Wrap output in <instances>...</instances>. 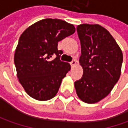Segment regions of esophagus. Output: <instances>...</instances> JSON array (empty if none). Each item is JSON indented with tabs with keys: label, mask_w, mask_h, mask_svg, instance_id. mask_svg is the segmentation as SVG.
I'll return each mask as SVG.
<instances>
[{
	"label": "esophagus",
	"mask_w": 128,
	"mask_h": 128,
	"mask_svg": "<svg viewBox=\"0 0 128 128\" xmlns=\"http://www.w3.org/2000/svg\"><path fill=\"white\" fill-rule=\"evenodd\" d=\"M76 64V60L75 59H73V60L70 62V65H71V66H74Z\"/></svg>",
	"instance_id": "1"
}]
</instances>
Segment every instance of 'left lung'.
Instances as JSON below:
<instances>
[{
  "label": "left lung",
  "instance_id": "8db88e82",
  "mask_svg": "<svg viewBox=\"0 0 128 128\" xmlns=\"http://www.w3.org/2000/svg\"><path fill=\"white\" fill-rule=\"evenodd\" d=\"M77 32L83 75L75 82L76 93L86 103H96L108 96L118 81L122 53L110 33L99 25L81 24L77 26Z\"/></svg>",
  "mask_w": 128,
  "mask_h": 128
}]
</instances>
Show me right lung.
<instances>
[{
    "label": "right lung",
    "mask_w": 128,
    "mask_h": 128,
    "mask_svg": "<svg viewBox=\"0 0 128 128\" xmlns=\"http://www.w3.org/2000/svg\"><path fill=\"white\" fill-rule=\"evenodd\" d=\"M75 31L72 24L46 18L21 34L14 63L18 80L28 96L38 100H48L56 95L62 78L70 70V65L60 59L63 52L58 50V42Z\"/></svg>",
    "instance_id": "1"
}]
</instances>
